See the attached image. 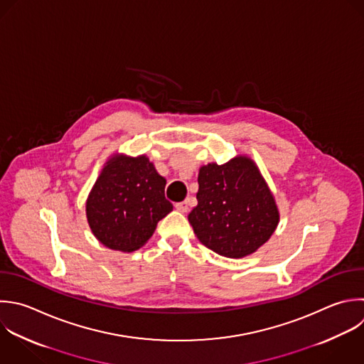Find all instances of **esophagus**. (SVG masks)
<instances>
[{
    "mask_svg": "<svg viewBox=\"0 0 364 364\" xmlns=\"http://www.w3.org/2000/svg\"><path fill=\"white\" fill-rule=\"evenodd\" d=\"M175 208H176V210H179V212L185 213V212H188V210H189V203H188L186 200H183V202H178V203H175Z\"/></svg>",
    "mask_w": 364,
    "mask_h": 364,
    "instance_id": "obj_1",
    "label": "esophagus"
}]
</instances>
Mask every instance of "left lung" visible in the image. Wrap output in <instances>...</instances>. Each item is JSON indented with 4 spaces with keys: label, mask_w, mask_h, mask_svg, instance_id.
<instances>
[{
    "label": "left lung",
    "mask_w": 364,
    "mask_h": 364,
    "mask_svg": "<svg viewBox=\"0 0 364 364\" xmlns=\"http://www.w3.org/2000/svg\"><path fill=\"white\" fill-rule=\"evenodd\" d=\"M198 205L188 219L210 250L226 257L256 252L274 232L279 212L257 166L246 156L199 169Z\"/></svg>",
    "instance_id": "1"
}]
</instances>
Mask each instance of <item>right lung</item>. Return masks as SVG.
Listing matches in <instances>:
<instances>
[{"label":"right lung","mask_w":364,"mask_h":364,"mask_svg":"<svg viewBox=\"0 0 364 364\" xmlns=\"http://www.w3.org/2000/svg\"><path fill=\"white\" fill-rule=\"evenodd\" d=\"M165 178L144 155L109 159L87 200V218L95 237L114 250L139 249L173 209L165 198Z\"/></svg>","instance_id":"add662e5"}]
</instances>
